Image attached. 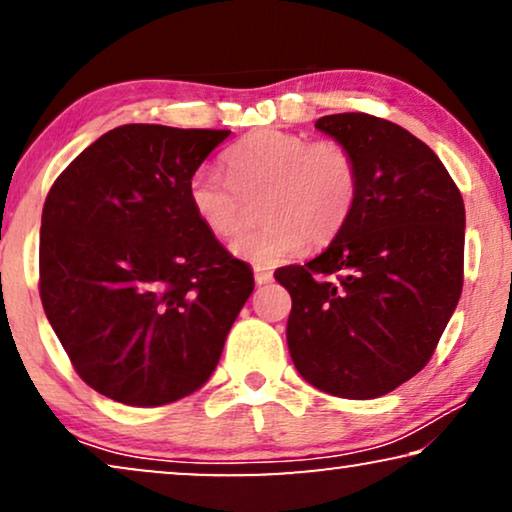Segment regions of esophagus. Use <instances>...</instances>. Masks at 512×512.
<instances>
[{
  "mask_svg": "<svg viewBox=\"0 0 512 512\" xmlns=\"http://www.w3.org/2000/svg\"><path fill=\"white\" fill-rule=\"evenodd\" d=\"M254 279H256L258 286H263V284L272 282V272L265 270V268H256V270H254Z\"/></svg>",
  "mask_w": 512,
  "mask_h": 512,
  "instance_id": "34e87169",
  "label": "esophagus"
}]
</instances>
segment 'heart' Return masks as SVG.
<instances>
[{
	"label": "heart",
	"mask_w": 512,
	"mask_h": 512,
	"mask_svg": "<svg viewBox=\"0 0 512 512\" xmlns=\"http://www.w3.org/2000/svg\"><path fill=\"white\" fill-rule=\"evenodd\" d=\"M226 176L202 167L188 181V205L216 240H233L251 219L263 221L233 244L244 261L272 268L305 247L333 242L359 202V160L338 139L286 130L249 132L223 156Z\"/></svg>",
	"instance_id": "b5f03b06"
}]
</instances>
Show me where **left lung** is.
Here are the masks:
<instances>
[{"instance_id": "obj_1", "label": "left lung", "mask_w": 512, "mask_h": 512, "mask_svg": "<svg viewBox=\"0 0 512 512\" xmlns=\"http://www.w3.org/2000/svg\"><path fill=\"white\" fill-rule=\"evenodd\" d=\"M319 130L359 160V202L324 254L275 279L291 293L293 366L340 398H377L436 352L464 286V200L422 139L384 118L333 114Z\"/></svg>"}]
</instances>
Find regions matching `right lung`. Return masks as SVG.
Masks as SVG:
<instances>
[{"label": "right lung", "instance_id": "right-lung-1", "mask_svg": "<svg viewBox=\"0 0 512 512\" xmlns=\"http://www.w3.org/2000/svg\"><path fill=\"white\" fill-rule=\"evenodd\" d=\"M230 130L130 123L53 181L41 214L39 296L97 394L165 405L214 373L254 272L207 233L188 181Z\"/></svg>", "mask_w": 512, "mask_h": 512}]
</instances>
